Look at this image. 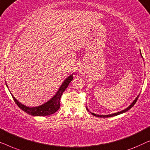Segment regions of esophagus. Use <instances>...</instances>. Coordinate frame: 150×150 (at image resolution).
Returning <instances> with one entry per match:
<instances>
[{
	"label": "esophagus",
	"mask_w": 150,
	"mask_h": 150,
	"mask_svg": "<svg viewBox=\"0 0 150 150\" xmlns=\"http://www.w3.org/2000/svg\"><path fill=\"white\" fill-rule=\"evenodd\" d=\"M81 70H82V69H81Z\"/></svg>",
	"instance_id": "1"
}]
</instances>
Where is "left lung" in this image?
Masks as SVG:
<instances>
[{
  "instance_id": "obj_1",
  "label": "left lung",
  "mask_w": 150,
  "mask_h": 150,
  "mask_svg": "<svg viewBox=\"0 0 150 150\" xmlns=\"http://www.w3.org/2000/svg\"><path fill=\"white\" fill-rule=\"evenodd\" d=\"M140 52H141V50H140ZM141 56H142V55H141ZM139 96H137V97L136 98V99H135L134 101L132 102V103L130 104V106H128V108H126V109H124V110H122V111H120V112H115V113H113V114H111V115H96V114H95V113H93V112H90L89 110H88V108H87V110L88 111H89V112H91V113L93 115H94V116H96V117H113V116H116V115H120V114H122V113H124V112H126V111H128V110H130L131 108L135 104V103H136L137 102V100H138V98H139Z\"/></svg>"
}]
</instances>
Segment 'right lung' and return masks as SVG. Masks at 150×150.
<instances>
[{
    "mask_svg": "<svg viewBox=\"0 0 150 150\" xmlns=\"http://www.w3.org/2000/svg\"><path fill=\"white\" fill-rule=\"evenodd\" d=\"M73 79V74H71L63 82L62 85L59 88L58 91L57 92L56 95H54V97L48 101L46 103L42 104V105L36 106V107H28V106H24V104H22L13 97L12 95L13 99L16 104H17L20 109L24 110L26 113L30 115L33 116H47L50 115L54 113L57 111L60 108V99L61 96L63 93V91L66 89V88L68 87L69 84Z\"/></svg>",
    "mask_w": 150,
    "mask_h": 150,
    "instance_id": "obj_1",
    "label": "right lung"
}]
</instances>
